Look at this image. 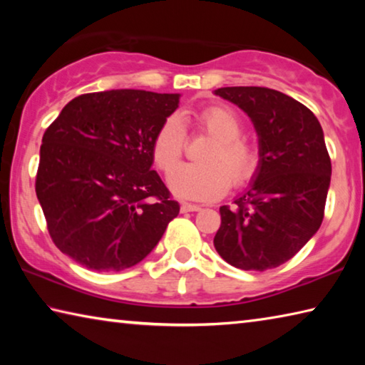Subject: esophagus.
<instances>
[{"mask_svg": "<svg viewBox=\"0 0 365 365\" xmlns=\"http://www.w3.org/2000/svg\"><path fill=\"white\" fill-rule=\"evenodd\" d=\"M180 211H182L183 214H187V212H197V211H201V207L196 206V205H187V202H185V205H182Z\"/></svg>", "mask_w": 365, "mask_h": 365, "instance_id": "1", "label": "esophagus"}]
</instances>
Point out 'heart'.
I'll return each instance as SVG.
<instances>
[{"label": "heart", "mask_w": 365, "mask_h": 365, "mask_svg": "<svg viewBox=\"0 0 365 365\" xmlns=\"http://www.w3.org/2000/svg\"><path fill=\"white\" fill-rule=\"evenodd\" d=\"M212 141L200 154V164H177L185 148V128L177 115H170L158 128L153 140V158L159 169L170 170L172 193L191 201H212L224 196L230 182L235 187L251 182L261 169V151L256 143L240 137L243 122L233 109L212 104L195 114Z\"/></svg>", "instance_id": "b5f03b06"}]
</instances>
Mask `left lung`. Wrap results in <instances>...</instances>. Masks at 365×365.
<instances>
[{"label":"left lung","instance_id":"1","mask_svg":"<svg viewBox=\"0 0 365 365\" xmlns=\"http://www.w3.org/2000/svg\"><path fill=\"white\" fill-rule=\"evenodd\" d=\"M214 93L250 115L262 158L259 174L235 207H220L214 246L237 269L279 267L324 220L331 177L324 130L311 109L282 91L225 86Z\"/></svg>","mask_w":365,"mask_h":365}]
</instances>
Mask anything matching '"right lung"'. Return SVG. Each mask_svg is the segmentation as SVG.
<instances>
[{
    "instance_id": "1",
    "label": "right lung",
    "mask_w": 365,
    "mask_h": 365,
    "mask_svg": "<svg viewBox=\"0 0 365 365\" xmlns=\"http://www.w3.org/2000/svg\"><path fill=\"white\" fill-rule=\"evenodd\" d=\"M178 93L109 90L73 98L46 128L35 191L54 245L86 269L132 267L180 211L153 165Z\"/></svg>"
}]
</instances>
